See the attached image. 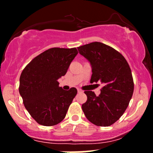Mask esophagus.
Returning a JSON list of instances; mask_svg holds the SVG:
<instances>
[{
  "label": "esophagus",
  "instance_id": "34e87169",
  "mask_svg": "<svg viewBox=\"0 0 153 153\" xmlns=\"http://www.w3.org/2000/svg\"><path fill=\"white\" fill-rule=\"evenodd\" d=\"M78 93H82V91L81 89H78Z\"/></svg>",
  "mask_w": 153,
  "mask_h": 153
}]
</instances>
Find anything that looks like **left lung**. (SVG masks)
Instances as JSON below:
<instances>
[{
  "label": "left lung",
  "mask_w": 153,
  "mask_h": 153,
  "mask_svg": "<svg viewBox=\"0 0 153 153\" xmlns=\"http://www.w3.org/2000/svg\"><path fill=\"white\" fill-rule=\"evenodd\" d=\"M80 54L91 62V83L101 82L103 86L96 96L94 91H84L86 102L82 109L88 120L99 127H108L124 113L134 91L131 71L127 61L118 51L101 42L78 47Z\"/></svg>",
  "instance_id": "8db88e82"
}]
</instances>
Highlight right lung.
Segmentation results:
<instances>
[{"label":"right lung","instance_id":"1","mask_svg":"<svg viewBox=\"0 0 153 153\" xmlns=\"http://www.w3.org/2000/svg\"><path fill=\"white\" fill-rule=\"evenodd\" d=\"M78 53L76 48H50L35 57L23 70L19 94L31 117L43 126L61 122L77 94L59 86L58 78L66 74L70 65Z\"/></svg>","mask_w":153,"mask_h":153}]
</instances>
